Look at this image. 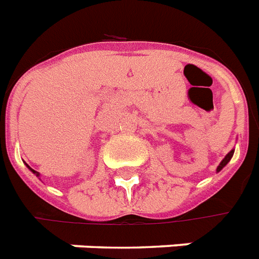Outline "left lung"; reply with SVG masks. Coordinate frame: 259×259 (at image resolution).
Returning <instances> with one entry per match:
<instances>
[{
  "instance_id": "1",
  "label": "left lung",
  "mask_w": 259,
  "mask_h": 259,
  "mask_svg": "<svg viewBox=\"0 0 259 259\" xmlns=\"http://www.w3.org/2000/svg\"><path fill=\"white\" fill-rule=\"evenodd\" d=\"M232 156H234V149H232V151L231 152H228V155L226 156V157H224V159H223L222 160V163H220V164H219V167H217V172H219V171H222L223 168H224V167H226L227 164H228V161L231 160V157H232Z\"/></svg>"
}]
</instances>
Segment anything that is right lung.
Segmentation results:
<instances>
[{
	"label": "right lung",
	"instance_id": "1",
	"mask_svg": "<svg viewBox=\"0 0 259 259\" xmlns=\"http://www.w3.org/2000/svg\"><path fill=\"white\" fill-rule=\"evenodd\" d=\"M27 167H28V168L31 169V171H32V172L35 174V175H36V177H39V172H37V171H35V169H32V168H31V167H29V165H27Z\"/></svg>",
	"mask_w": 259,
	"mask_h": 259
}]
</instances>
